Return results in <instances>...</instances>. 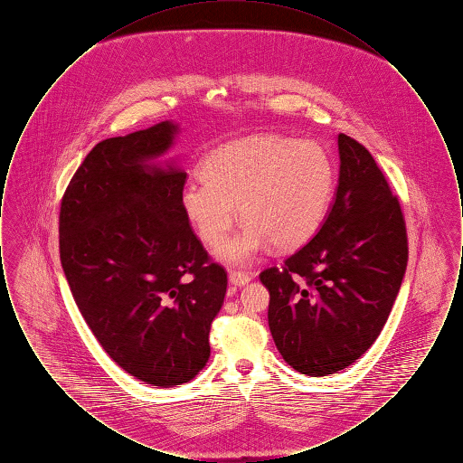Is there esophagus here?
<instances>
[{"instance_id":"esophagus-1","label":"esophagus","mask_w":463,"mask_h":463,"mask_svg":"<svg viewBox=\"0 0 463 463\" xmlns=\"http://www.w3.org/2000/svg\"><path fill=\"white\" fill-rule=\"evenodd\" d=\"M250 279L251 278L246 272H241V270H231L229 272V283L234 285V287H244V285L250 283Z\"/></svg>"}]
</instances>
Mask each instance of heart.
<instances>
[{
  "label": "heart",
  "instance_id": "obj_1",
  "mask_svg": "<svg viewBox=\"0 0 463 463\" xmlns=\"http://www.w3.org/2000/svg\"><path fill=\"white\" fill-rule=\"evenodd\" d=\"M204 182L180 194L185 219L208 246H219L238 219L241 231L219 250L225 264H250L269 242L276 250L300 248L321 229L335 189V163L310 138L255 133L212 151Z\"/></svg>",
  "mask_w": 463,
  "mask_h": 463
}]
</instances>
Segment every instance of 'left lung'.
Returning a JSON list of instances; mask_svg holds the SVG:
<instances>
[{
  "mask_svg": "<svg viewBox=\"0 0 463 463\" xmlns=\"http://www.w3.org/2000/svg\"><path fill=\"white\" fill-rule=\"evenodd\" d=\"M340 174L319 232L269 267V328L288 364L336 373L366 353L396 302L408 264L401 204L364 146L338 133Z\"/></svg>",
  "mask_w": 463,
  "mask_h": 463,
  "instance_id": "obj_1",
  "label": "left lung"
}]
</instances>
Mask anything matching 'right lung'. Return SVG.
<instances>
[{"label":"right lung","instance_id":"right-lung-1","mask_svg":"<svg viewBox=\"0 0 463 463\" xmlns=\"http://www.w3.org/2000/svg\"><path fill=\"white\" fill-rule=\"evenodd\" d=\"M178 125L99 142L67 185L61 262L90 330L127 373L156 387L193 380L210 357V328L227 272L185 219L187 174L156 157Z\"/></svg>","mask_w":463,"mask_h":463}]
</instances>
